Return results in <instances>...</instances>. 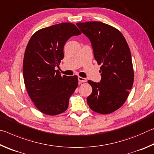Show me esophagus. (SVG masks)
I'll return each mask as SVG.
<instances>
[{
    "instance_id": "obj_1",
    "label": "esophagus",
    "mask_w": 154,
    "mask_h": 154,
    "mask_svg": "<svg viewBox=\"0 0 154 154\" xmlns=\"http://www.w3.org/2000/svg\"><path fill=\"white\" fill-rule=\"evenodd\" d=\"M78 80L80 82H87V79H85V78H83L82 77H78Z\"/></svg>"
}]
</instances>
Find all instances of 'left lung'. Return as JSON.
Wrapping results in <instances>:
<instances>
[{"label": "left lung", "instance_id": "1", "mask_svg": "<svg viewBox=\"0 0 154 154\" xmlns=\"http://www.w3.org/2000/svg\"><path fill=\"white\" fill-rule=\"evenodd\" d=\"M76 25L90 39L94 58L101 64L100 82H88L92 88L87 98L88 105L96 113H111L124 105L133 85L128 45L118 29L105 23L88 22Z\"/></svg>", "mask_w": 154, "mask_h": 154}]
</instances>
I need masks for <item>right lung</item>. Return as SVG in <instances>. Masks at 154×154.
<instances>
[{
    "label": "right lung",
    "mask_w": 154,
    "mask_h": 154,
    "mask_svg": "<svg viewBox=\"0 0 154 154\" xmlns=\"http://www.w3.org/2000/svg\"><path fill=\"white\" fill-rule=\"evenodd\" d=\"M81 34L75 24L61 23L36 31L28 41L23 61L25 86L36 107L44 114L56 116L66 111L77 88V75L62 76L55 67L64 58L68 39Z\"/></svg>",
    "instance_id": "add662e5"
}]
</instances>
